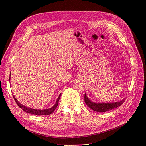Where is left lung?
<instances>
[{
    "mask_svg": "<svg viewBox=\"0 0 146 146\" xmlns=\"http://www.w3.org/2000/svg\"><path fill=\"white\" fill-rule=\"evenodd\" d=\"M125 101V99H122V101L111 103H95L90 101L86 96V93L85 94V102L86 104L89 107V108L96 112H103L109 111L113 109L117 108V107L121 106Z\"/></svg>",
    "mask_w": 146,
    "mask_h": 146,
    "instance_id": "1",
    "label": "left lung"
}]
</instances>
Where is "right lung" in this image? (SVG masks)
I'll return each mask as SVG.
<instances>
[{
    "instance_id": "1",
    "label": "right lung",
    "mask_w": 146,
    "mask_h": 146,
    "mask_svg": "<svg viewBox=\"0 0 146 146\" xmlns=\"http://www.w3.org/2000/svg\"><path fill=\"white\" fill-rule=\"evenodd\" d=\"M11 79V74H10V77H9V81ZM61 96V94L59 95L56 102L55 103V104L51 108L47 109V110H35V109H33V108H28V107H27L25 106H24V105L21 104L18 100L17 99V98L14 96V95H13V97L15 99V102L17 104V105L19 106V108H21L23 111L27 113H31V114H34V115H50L51 113H52L54 110L56 109L57 106L58 105V101H59V99Z\"/></svg>"
}]
</instances>
